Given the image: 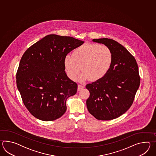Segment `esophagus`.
<instances>
[{"label":"esophagus","mask_w":156,"mask_h":156,"mask_svg":"<svg viewBox=\"0 0 156 156\" xmlns=\"http://www.w3.org/2000/svg\"><path fill=\"white\" fill-rule=\"evenodd\" d=\"M83 88H84V86H83V85H79L77 90H78V91H80V90L83 89Z\"/></svg>","instance_id":"obj_1"}]
</instances>
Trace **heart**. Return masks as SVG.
Here are the masks:
<instances>
[{
    "mask_svg": "<svg viewBox=\"0 0 156 156\" xmlns=\"http://www.w3.org/2000/svg\"><path fill=\"white\" fill-rule=\"evenodd\" d=\"M113 55L109 47L103 44L85 43L78 47L73 52V56L66 55L64 66L69 77L76 80L80 71L82 81L89 79L97 81L109 72L113 64Z\"/></svg>",
    "mask_w": 156,
    "mask_h": 156,
    "instance_id": "b5f03b06",
    "label": "heart"
}]
</instances>
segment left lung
I'll use <instances>...</instances> for the list:
<instances>
[{
	"label": "left lung",
	"instance_id": "obj_1",
	"mask_svg": "<svg viewBox=\"0 0 156 156\" xmlns=\"http://www.w3.org/2000/svg\"><path fill=\"white\" fill-rule=\"evenodd\" d=\"M93 41L109 47L113 52V61L105 76L86 85L90 92L86 106L97 119H114L132 105L140 85L138 67L135 58L115 41L104 38Z\"/></svg>",
	"mask_w": 156,
	"mask_h": 156
}]
</instances>
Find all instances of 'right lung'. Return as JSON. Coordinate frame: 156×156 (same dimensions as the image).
I'll return each mask as SVG.
<instances>
[{"label":"right lung","mask_w":156,"mask_h":156,"mask_svg":"<svg viewBox=\"0 0 156 156\" xmlns=\"http://www.w3.org/2000/svg\"><path fill=\"white\" fill-rule=\"evenodd\" d=\"M84 43L72 37L49 34L33 44L22 57L17 86L24 104L38 119L52 121L66 111V100L77 84L67 76L64 59Z\"/></svg>","instance_id":"add662e5"}]
</instances>
